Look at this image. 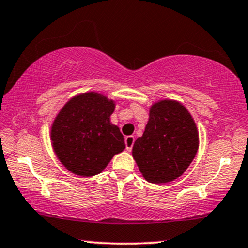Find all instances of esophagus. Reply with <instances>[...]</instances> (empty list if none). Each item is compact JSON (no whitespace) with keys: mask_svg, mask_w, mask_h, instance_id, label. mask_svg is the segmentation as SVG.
<instances>
[{"mask_svg":"<svg viewBox=\"0 0 248 248\" xmlns=\"http://www.w3.org/2000/svg\"><path fill=\"white\" fill-rule=\"evenodd\" d=\"M134 142H135L134 136H127L126 139H124V144H126L127 151H131V149H133V145H134Z\"/></svg>","mask_w":248,"mask_h":248,"instance_id":"34e87169","label":"esophagus"}]
</instances>
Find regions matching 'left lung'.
<instances>
[{
  "label": "left lung",
  "instance_id": "1",
  "mask_svg": "<svg viewBox=\"0 0 248 248\" xmlns=\"http://www.w3.org/2000/svg\"><path fill=\"white\" fill-rule=\"evenodd\" d=\"M198 147V129L190 112L180 102L162 99L150 108L145 130L134 143L133 158L147 182L168 183L186 170Z\"/></svg>",
  "mask_w": 248,
  "mask_h": 248
}]
</instances>
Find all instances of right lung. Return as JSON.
Returning a JSON list of instances; mask_svg holds the SVG:
<instances>
[{
	"mask_svg": "<svg viewBox=\"0 0 248 248\" xmlns=\"http://www.w3.org/2000/svg\"><path fill=\"white\" fill-rule=\"evenodd\" d=\"M115 102L96 92L74 96L58 112L50 139L59 161L71 173L93 176L124 150L118 126L111 124Z\"/></svg>",
	"mask_w": 248,
	"mask_h": 248,
	"instance_id": "add662e5",
	"label": "right lung"
}]
</instances>
